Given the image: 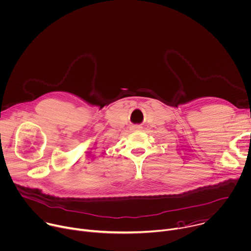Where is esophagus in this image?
<instances>
[{
	"label": "esophagus",
	"instance_id": "34e87169",
	"mask_svg": "<svg viewBox=\"0 0 251 251\" xmlns=\"http://www.w3.org/2000/svg\"><path fill=\"white\" fill-rule=\"evenodd\" d=\"M134 128H135V129H140V128H141V126H135Z\"/></svg>",
	"mask_w": 251,
	"mask_h": 251
}]
</instances>
